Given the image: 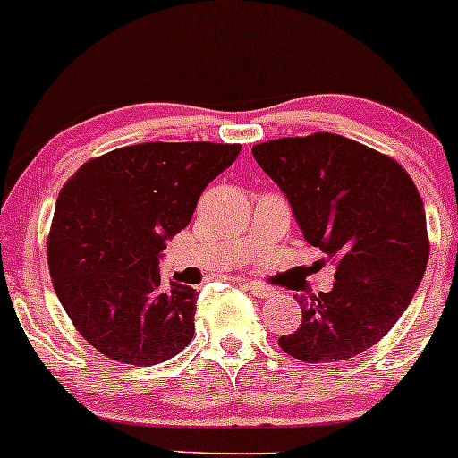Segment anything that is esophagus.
Segmentation results:
<instances>
[{
	"mask_svg": "<svg viewBox=\"0 0 458 458\" xmlns=\"http://www.w3.org/2000/svg\"><path fill=\"white\" fill-rule=\"evenodd\" d=\"M242 284H243V288H248V291L257 297H270L275 293L273 288L266 286V284H261V282H246V279H243Z\"/></svg>",
	"mask_w": 458,
	"mask_h": 458,
	"instance_id": "esophagus-1",
	"label": "esophagus"
}]
</instances>
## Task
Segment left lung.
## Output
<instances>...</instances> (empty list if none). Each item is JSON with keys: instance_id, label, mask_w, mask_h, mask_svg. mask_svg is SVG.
<instances>
[{"instance_id": "obj_1", "label": "left lung", "mask_w": 458, "mask_h": 458, "mask_svg": "<svg viewBox=\"0 0 458 458\" xmlns=\"http://www.w3.org/2000/svg\"><path fill=\"white\" fill-rule=\"evenodd\" d=\"M291 203L310 246L335 261L328 293L300 295L301 324L279 347L301 362H337L383 340L410 306L429 257L425 208L394 158L337 134L252 148Z\"/></svg>"}]
</instances>
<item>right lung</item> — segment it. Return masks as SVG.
<instances>
[{
  "instance_id": "add662e5",
  "label": "right lung",
  "mask_w": 458,
  "mask_h": 458,
  "mask_svg": "<svg viewBox=\"0 0 458 458\" xmlns=\"http://www.w3.org/2000/svg\"><path fill=\"white\" fill-rule=\"evenodd\" d=\"M239 152L224 143L130 145L87 161L60 190L47 246L53 288L102 356L152 367L188 347L197 291L163 286L158 259Z\"/></svg>"
}]
</instances>
